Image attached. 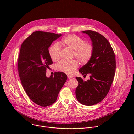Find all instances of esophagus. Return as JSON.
<instances>
[{
	"label": "esophagus",
	"mask_w": 134,
	"mask_h": 134,
	"mask_svg": "<svg viewBox=\"0 0 134 134\" xmlns=\"http://www.w3.org/2000/svg\"><path fill=\"white\" fill-rule=\"evenodd\" d=\"M68 77L69 78H73V76H71V75H68Z\"/></svg>",
	"instance_id": "34e87169"
}]
</instances>
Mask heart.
Listing matches in <instances>:
<instances>
[{
  "label": "heart",
  "instance_id": "heart-1",
  "mask_svg": "<svg viewBox=\"0 0 134 134\" xmlns=\"http://www.w3.org/2000/svg\"><path fill=\"white\" fill-rule=\"evenodd\" d=\"M60 43L64 46L73 50V55L81 64L87 63L92 57L93 53V46L92 44L85 42V40L75 35H69L63 38ZM61 48L58 43L51 45L48 48V54L53 61H57L60 57ZM78 66L76 60H62L57 64L58 71L65 74H73Z\"/></svg>",
  "mask_w": 134,
  "mask_h": 134
}]
</instances>
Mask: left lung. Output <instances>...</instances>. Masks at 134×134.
<instances>
[{"label": "left lung", "mask_w": 134, "mask_h": 134, "mask_svg": "<svg viewBox=\"0 0 134 134\" xmlns=\"http://www.w3.org/2000/svg\"><path fill=\"white\" fill-rule=\"evenodd\" d=\"M82 32L91 38L94 50L90 60L79 70L84 76L90 73V79L84 81L76 77L75 93L79 103L92 106L102 101L110 90L115 76V58L110 44L103 36L92 30Z\"/></svg>", "instance_id": "left-lung-1"}]
</instances>
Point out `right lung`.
<instances>
[{
	"label": "right lung",
	"mask_w": 134,
	"mask_h": 134,
	"mask_svg": "<svg viewBox=\"0 0 134 134\" xmlns=\"http://www.w3.org/2000/svg\"><path fill=\"white\" fill-rule=\"evenodd\" d=\"M61 35L37 31L21 44L18 58V71L23 87L29 97L39 106L46 107L57 100L65 83L66 75L55 72L54 77L46 76V70L53 64L48 48Z\"/></svg>",
	"instance_id": "1"
}]
</instances>
